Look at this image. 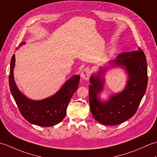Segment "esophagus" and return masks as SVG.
Here are the masks:
<instances>
[{
    "mask_svg": "<svg viewBox=\"0 0 157 157\" xmlns=\"http://www.w3.org/2000/svg\"><path fill=\"white\" fill-rule=\"evenodd\" d=\"M90 75V70L89 67H86L84 70H83L81 73V77L83 79H88Z\"/></svg>",
    "mask_w": 157,
    "mask_h": 157,
    "instance_id": "obj_1",
    "label": "esophagus"
}]
</instances>
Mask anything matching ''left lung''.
<instances>
[{
    "label": "left lung",
    "mask_w": 157,
    "mask_h": 157,
    "mask_svg": "<svg viewBox=\"0 0 157 157\" xmlns=\"http://www.w3.org/2000/svg\"><path fill=\"white\" fill-rule=\"evenodd\" d=\"M112 62L124 66L129 79L124 90L112 96L105 102L98 99V94L102 89L103 81L99 75L90 78L89 101L91 112L98 122L105 125H117L135 114L144 96L148 83L147 64L144 53L141 48L132 52L120 54Z\"/></svg>",
    "instance_id": "8db88e82"
}]
</instances>
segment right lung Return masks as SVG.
<instances>
[{
    "mask_svg": "<svg viewBox=\"0 0 157 157\" xmlns=\"http://www.w3.org/2000/svg\"><path fill=\"white\" fill-rule=\"evenodd\" d=\"M25 43L22 42L19 47ZM14 61V54L10 61L9 87L21 115L29 122L37 126L48 127L57 124L64 118L68 104L78 88L79 76L75 75L69 79L53 96L43 100L33 101L28 99L17 88L13 76Z\"/></svg>",
    "mask_w": 157,
    "mask_h": 157,
    "instance_id": "obj_1",
    "label": "right lung"
}]
</instances>
